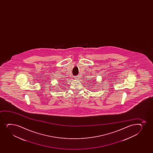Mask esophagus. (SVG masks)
Masks as SVG:
<instances>
[{
	"mask_svg": "<svg viewBox=\"0 0 153 153\" xmlns=\"http://www.w3.org/2000/svg\"><path fill=\"white\" fill-rule=\"evenodd\" d=\"M79 76H74V79H77L78 78H79Z\"/></svg>",
	"mask_w": 153,
	"mask_h": 153,
	"instance_id": "esophagus-1",
	"label": "esophagus"
}]
</instances>
